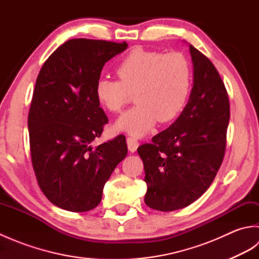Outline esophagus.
Instances as JSON below:
<instances>
[{"mask_svg":"<svg viewBox=\"0 0 259 259\" xmlns=\"http://www.w3.org/2000/svg\"><path fill=\"white\" fill-rule=\"evenodd\" d=\"M126 146H128V149L130 152H135L137 150V148H138V146H139V142L137 141L135 138L128 137V138H126Z\"/></svg>","mask_w":259,"mask_h":259,"instance_id":"34e87169","label":"esophagus"}]
</instances>
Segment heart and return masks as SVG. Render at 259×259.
I'll return each instance as SVG.
<instances>
[{"instance_id":"b5f03b06","label":"heart","mask_w":259,"mask_h":259,"mask_svg":"<svg viewBox=\"0 0 259 259\" xmlns=\"http://www.w3.org/2000/svg\"><path fill=\"white\" fill-rule=\"evenodd\" d=\"M118 80L100 79L96 84L98 103L119 112L135 92L137 104L115 121L117 131L142 137L156 124L169 122L183 111L192 87V67L181 53H162L136 48L118 67Z\"/></svg>"}]
</instances>
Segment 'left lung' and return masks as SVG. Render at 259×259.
Wrapping results in <instances>:
<instances>
[{
  "instance_id": "1",
  "label": "left lung",
  "mask_w": 259,
  "mask_h": 259,
  "mask_svg": "<svg viewBox=\"0 0 259 259\" xmlns=\"http://www.w3.org/2000/svg\"><path fill=\"white\" fill-rule=\"evenodd\" d=\"M194 81L188 103L168 129L138 148L144 161L148 207L172 211L197 200L223 162L229 99L210 60L189 46Z\"/></svg>"
}]
</instances>
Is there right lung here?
Segmentation results:
<instances>
[{
	"mask_svg": "<svg viewBox=\"0 0 259 259\" xmlns=\"http://www.w3.org/2000/svg\"><path fill=\"white\" fill-rule=\"evenodd\" d=\"M126 48L125 42L72 38L49 57L37 75L27 119L32 164L43 194L64 210L96 208L128 153L124 136L91 146L108 122L96 84L106 62Z\"/></svg>",
	"mask_w": 259,
	"mask_h": 259,
	"instance_id": "1",
	"label": "right lung"
}]
</instances>
